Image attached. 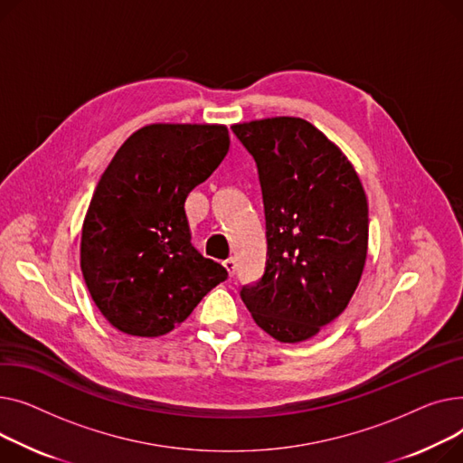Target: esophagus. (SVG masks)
Here are the masks:
<instances>
[{"label": "esophagus", "instance_id": "esophagus-1", "mask_svg": "<svg viewBox=\"0 0 463 463\" xmlns=\"http://www.w3.org/2000/svg\"><path fill=\"white\" fill-rule=\"evenodd\" d=\"M224 267L228 269L230 277H233V273H235V260H233V258H228V260H224Z\"/></svg>", "mask_w": 463, "mask_h": 463}]
</instances>
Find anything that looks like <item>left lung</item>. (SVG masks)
<instances>
[{"label": "left lung", "mask_w": 463, "mask_h": 463, "mask_svg": "<svg viewBox=\"0 0 463 463\" xmlns=\"http://www.w3.org/2000/svg\"><path fill=\"white\" fill-rule=\"evenodd\" d=\"M254 156L263 209V277L241 288L258 327L303 342L336 319L355 293L368 252V202L344 153L301 118L232 127Z\"/></svg>", "instance_id": "1"}]
</instances>
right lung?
I'll list each match as a JSON object with an SVG mask.
<instances>
[{"mask_svg":"<svg viewBox=\"0 0 463 463\" xmlns=\"http://www.w3.org/2000/svg\"><path fill=\"white\" fill-rule=\"evenodd\" d=\"M230 149L224 125L156 123L118 149L91 198L80 265L102 316L132 336H162L228 279L190 242L184 202Z\"/></svg>","mask_w":463,"mask_h":463,"instance_id":"obj_1","label":"right lung"}]
</instances>
